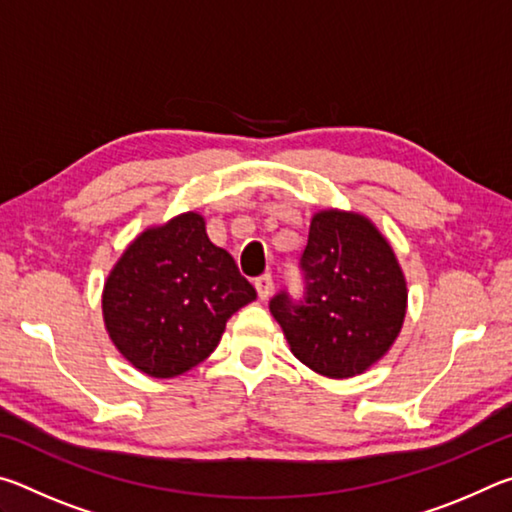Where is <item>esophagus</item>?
<instances>
[{"label":"esophagus","mask_w":512,"mask_h":512,"mask_svg":"<svg viewBox=\"0 0 512 512\" xmlns=\"http://www.w3.org/2000/svg\"><path fill=\"white\" fill-rule=\"evenodd\" d=\"M255 289H257V296L262 298V300H266L268 296H271V293H273V277H271V273L259 275L257 280H255Z\"/></svg>","instance_id":"esophagus-1"}]
</instances>
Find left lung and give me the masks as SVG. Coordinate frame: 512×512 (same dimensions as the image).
I'll return each instance as SVG.
<instances>
[{"instance_id":"8db88e82","label":"left lung","mask_w":512,"mask_h":512,"mask_svg":"<svg viewBox=\"0 0 512 512\" xmlns=\"http://www.w3.org/2000/svg\"><path fill=\"white\" fill-rule=\"evenodd\" d=\"M305 296L271 298V314L305 366L332 379L361 375L400 334L406 280L393 248L366 216L323 210L300 257Z\"/></svg>"}]
</instances>
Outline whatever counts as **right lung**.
Here are the masks:
<instances>
[{
	"mask_svg": "<svg viewBox=\"0 0 512 512\" xmlns=\"http://www.w3.org/2000/svg\"><path fill=\"white\" fill-rule=\"evenodd\" d=\"M257 293L214 246L205 219L180 214L144 230L103 287V320L117 350L146 375L169 379L205 361L228 318Z\"/></svg>",
	"mask_w": 512,
	"mask_h": 512,
	"instance_id": "1",
	"label": "right lung"
}]
</instances>
